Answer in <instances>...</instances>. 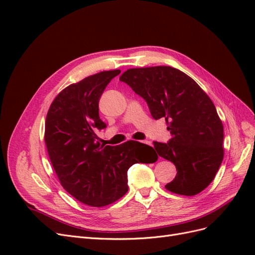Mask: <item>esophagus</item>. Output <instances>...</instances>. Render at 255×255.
I'll list each match as a JSON object with an SVG mask.
<instances>
[{
	"instance_id": "34e87169",
	"label": "esophagus",
	"mask_w": 255,
	"mask_h": 255,
	"mask_svg": "<svg viewBox=\"0 0 255 255\" xmlns=\"http://www.w3.org/2000/svg\"><path fill=\"white\" fill-rule=\"evenodd\" d=\"M141 143H144V144H148V145H152V142L151 141H148V140H143V141H140Z\"/></svg>"
}]
</instances>
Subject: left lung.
Listing matches in <instances>:
<instances>
[{"label": "left lung", "mask_w": 255, "mask_h": 255, "mask_svg": "<svg viewBox=\"0 0 255 255\" xmlns=\"http://www.w3.org/2000/svg\"><path fill=\"white\" fill-rule=\"evenodd\" d=\"M120 81L145 100L154 119L167 122L170 141L154 142L158 155L177 170L166 189L198 195L215 179L223 159V126L210 97L190 76L169 66L128 69Z\"/></svg>", "instance_id": "8db88e82"}]
</instances>
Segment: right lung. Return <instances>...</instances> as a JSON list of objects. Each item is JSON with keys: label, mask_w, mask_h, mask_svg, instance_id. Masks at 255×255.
Wrapping results in <instances>:
<instances>
[{"label": "right lung", "mask_w": 255, "mask_h": 255, "mask_svg": "<svg viewBox=\"0 0 255 255\" xmlns=\"http://www.w3.org/2000/svg\"><path fill=\"white\" fill-rule=\"evenodd\" d=\"M119 73L102 71L69 85L54 99L45 119L44 142L61 186L89 206L117 201L128 189V168L157 159L148 144L128 140L113 146L97 140L95 129L106 127L99 117V100Z\"/></svg>", "instance_id": "obj_1"}]
</instances>
